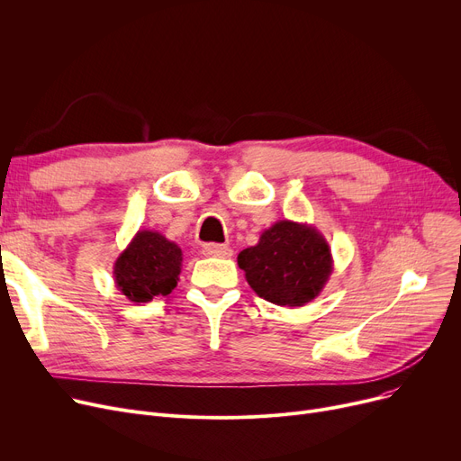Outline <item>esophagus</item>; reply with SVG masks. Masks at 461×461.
<instances>
[{"instance_id":"esophagus-1","label":"esophagus","mask_w":461,"mask_h":461,"mask_svg":"<svg viewBox=\"0 0 461 461\" xmlns=\"http://www.w3.org/2000/svg\"><path fill=\"white\" fill-rule=\"evenodd\" d=\"M203 256H209V258H230L231 256V249L226 247V245H216V243H209V245H203Z\"/></svg>"}]
</instances>
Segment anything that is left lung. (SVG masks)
<instances>
[{
  "instance_id": "8db88e82",
  "label": "left lung",
  "mask_w": 461,
  "mask_h": 461,
  "mask_svg": "<svg viewBox=\"0 0 461 461\" xmlns=\"http://www.w3.org/2000/svg\"><path fill=\"white\" fill-rule=\"evenodd\" d=\"M237 263L256 295L292 308L316 299L334 269L323 233L294 221H278L265 230L256 247L237 256Z\"/></svg>"
}]
</instances>
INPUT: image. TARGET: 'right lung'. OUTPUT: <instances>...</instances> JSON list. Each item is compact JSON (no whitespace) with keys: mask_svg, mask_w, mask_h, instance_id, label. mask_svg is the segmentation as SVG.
I'll list each match as a JSON object with an SVG mask.
<instances>
[{"mask_svg":"<svg viewBox=\"0 0 461 461\" xmlns=\"http://www.w3.org/2000/svg\"><path fill=\"white\" fill-rule=\"evenodd\" d=\"M183 252L153 230H140L113 263V282L132 303H149L172 294L179 282Z\"/></svg>","mask_w":461,"mask_h":461,"instance_id":"right-lung-1","label":"right lung"}]
</instances>
